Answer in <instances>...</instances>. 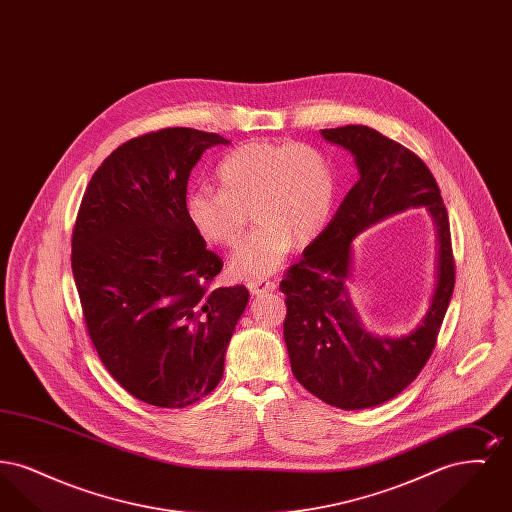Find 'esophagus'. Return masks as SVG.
<instances>
[{
  "label": "esophagus",
  "mask_w": 512,
  "mask_h": 512,
  "mask_svg": "<svg viewBox=\"0 0 512 512\" xmlns=\"http://www.w3.org/2000/svg\"><path fill=\"white\" fill-rule=\"evenodd\" d=\"M247 290L253 295H267V293L276 290V284L267 278H257V280H249L247 282Z\"/></svg>",
  "instance_id": "obj_1"
}]
</instances>
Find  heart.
<instances>
[{"mask_svg": "<svg viewBox=\"0 0 512 512\" xmlns=\"http://www.w3.org/2000/svg\"><path fill=\"white\" fill-rule=\"evenodd\" d=\"M219 192L186 197V217L207 244L232 249L245 226L255 232L232 255L230 270L259 278L282 265L292 245L315 242L332 219L338 178L330 157L305 142H249L217 169Z\"/></svg>", "mask_w": 512, "mask_h": 512, "instance_id": "obj_1", "label": "heart"}]
</instances>
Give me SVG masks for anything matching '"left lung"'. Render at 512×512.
Segmentation results:
<instances>
[{
	"label": "left lung",
	"mask_w": 512,
	"mask_h": 512,
	"mask_svg": "<svg viewBox=\"0 0 512 512\" xmlns=\"http://www.w3.org/2000/svg\"><path fill=\"white\" fill-rule=\"evenodd\" d=\"M322 136L355 155L359 180L334 219L299 263L284 272V340L295 380L320 401L343 411L382 405L405 390L432 357L455 288L451 228L438 182L426 163L363 124L326 128ZM424 204L439 224L440 278L433 307L413 335L370 337L348 301L350 240L378 219Z\"/></svg>",
	"instance_id": "obj_1"
}]
</instances>
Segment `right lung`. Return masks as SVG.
Segmentation results:
<instances>
[{"instance_id":"right-lung-1","label":"right lung","mask_w":512,"mask_h":512,"mask_svg":"<svg viewBox=\"0 0 512 512\" xmlns=\"http://www.w3.org/2000/svg\"><path fill=\"white\" fill-rule=\"evenodd\" d=\"M195 128H161L117 147L94 172L74 220V284L109 374L159 409L190 407L219 386L244 313V286L217 288L222 259L186 217V188L211 146Z\"/></svg>"}]
</instances>
